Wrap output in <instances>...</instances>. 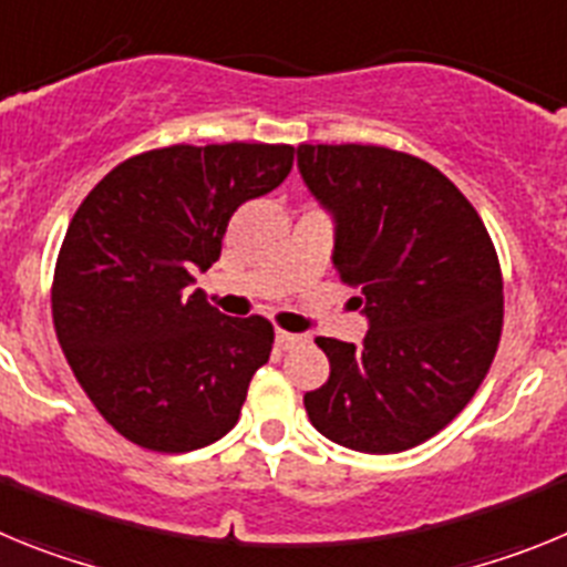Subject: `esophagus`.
<instances>
[{"label": "esophagus", "instance_id": "obj_1", "mask_svg": "<svg viewBox=\"0 0 567 567\" xmlns=\"http://www.w3.org/2000/svg\"><path fill=\"white\" fill-rule=\"evenodd\" d=\"M275 343L280 346V349H284V352H287V349H295V346H300V343H307V334H292V332H275Z\"/></svg>", "mask_w": 567, "mask_h": 567}]
</instances>
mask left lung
Returning <instances> with one entry per match:
<instances>
[{"label": "left lung", "instance_id": "1", "mask_svg": "<svg viewBox=\"0 0 567 567\" xmlns=\"http://www.w3.org/2000/svg\"><path fill=\"white\" fill-rule=\"evenodd\" d=\"M332 215V264L360 287L363 343L318 338L329 380L303 394L323 437L365 454L425 443L465 409L503 332V275L477 209L437 167L372 144H300Z\"/></svg>", "mask_w": 567, "mask_h": 567}]
</instances>
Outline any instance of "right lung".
Listing matches in <instances>:
<instances>
[{
  "label": "right lung",
  "instance_id": "add662e5",
  "mask_svg": "<svg viewBox=\"0 0 567 567\" xmlns=\"http://www.w3.org/2000/svg\"><path fill=\"white\" fill-rule=\"evenodd\" d=\"M289 144L150 150L110 169L76 209L53 275L70 369L115 432L182 454L238 423L272 323L227 318L189 289L221 258L240 204L289 175Z\"/></svg>",
  "mask_w": 567,
  "mask_h": 567
}]
</instances>
